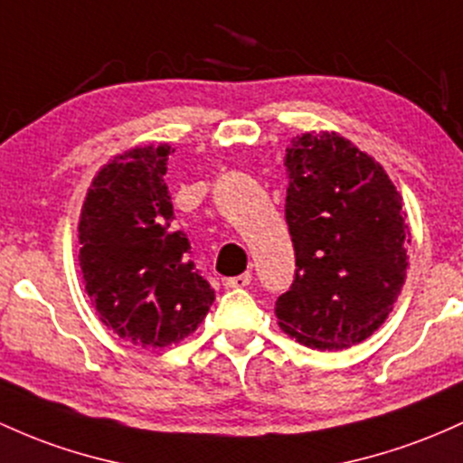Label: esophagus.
<instances>
[{"label": "esophagus", "instance_id": "34e87169", "mask_svg": "<svg viewBox=\"0 0 463 463\" xmlns=\"http://www.w3.org/2000/svg\"><path fill=\"white\" fill-rule=\"evenodd\" d=\"M250 281H252V274L243 272V274H237V277H226L222 283H223V288H226V289H235V288L250 286Z\"/></svg>", "mask_w": 463, "mask_h": 463}]
</instances>
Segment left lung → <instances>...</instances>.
Returning <instances> with one entry per match:
<instances>
[{
  "label": "left lung",
  "instance_id": "left-lung-1",
  "mask_svg": "<svg viewBox=\"0 0 463 463\" xmlns=\"http://www.w3.org/2000/svg\"><path fill=\"white\" fill-rule=\"evenodd\" d=\"M283 165L297 270L277 298L279 327L312 349H347L384 323L404 286L402 197L372 156L338 134L297 136Z\"/></svg>",
  "mask_w": 463,
  "mask_h": 463
}]
</instances>
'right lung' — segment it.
Returning <instances> with one entry per match:
<instances>
[{
    "instance_id": "1",
    "label": "right lung",
    "mask_w": 463,
    "mask_h": 463,
    "mask_svg": "<svg viewBox=\"0 0 463 463\" xmlns=\"http://www.w3.org/2000/svg\"><path fill=\"white\" fill-rule=\"evenodd\" d=\"M169 145L131 149L99 171L80 211V272L100 321L138 347H166L195 332L215 289L174 228Z\"/></svg>"
}]
</instances>
